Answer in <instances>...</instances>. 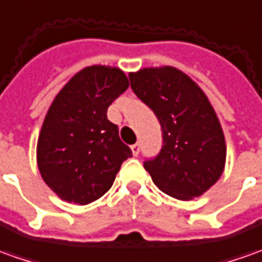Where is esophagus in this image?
<instances>
[{"mask_svg":"<svg viewBox=\"0 0 262 262\" xmlns=\"http://www.w3.org/2000/svg\"><path fill=\"white\" fill-rule=\"evenodd\" d=\"M132 152H133V156H138L139 152H140V145H139V143L132 145Z\"/></svg>","mask_w":262,"mask_h":262,"instance_id":"1","label":"esophagus"}]
</instances>
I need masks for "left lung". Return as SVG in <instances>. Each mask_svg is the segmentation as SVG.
<instances>
[{"label": "left lung", "instance_id": "left-lung-1", "mask_svg": "<svg viewBox=\"0 0 262 262\" xmlns=\"http://www.w3.org/2000/svg\"><path fill=\"white\" fill-rule=\"evenodd\" d=\"M130 87L154 110L162 149L143 162L162 192L181 201L201 196L224 172L227 147L215 110L201 87L175 67L130 73Z\"/></svg>", "mask_w": 262, "mask_h": 262}]
</instances>
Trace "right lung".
I'll list each match as a JSON object with an SVG mask.
<instances>
[{
  "instance_id": "add662e5",
  "label": "right lung",
  "mask_w": 262,
  "mask_h": 262,
  "mask_svg": "<svg viewBox=\"0 0 262 262\" xmlns=\"http://www.w3.org/2000/svg\"><path fill=\"white\" fill-rule=\"evenodd\" d=\"M127 87L120 69L92 66L73 76L51 103L38 136L37 163L44 182L63 201L87 205L103 196L132 156L107 119L108 106Z\"/></svg>"
}]
</instances>
